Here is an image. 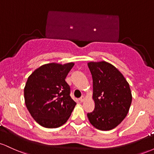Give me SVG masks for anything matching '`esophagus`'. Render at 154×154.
Instances as JSON below:
<instances>
[{"instance_id": "1", "label": "esophagus", "mask_w": 154, "mask_h": 154, "mask_svg": "<svg viewBox=\"0 0 154 154\" xmlns=\"http://www.w3.org/2000/svg\"><path fill=\"white\" fill-rule=\"evenodd\" d=\"M85 100V96H82L80 98H79V101L80 102H83Z\"/></svg>"}]
</instances>
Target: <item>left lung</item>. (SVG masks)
Wrapping results in <instances>:
<instances>
[{"label": "left lung", "mask_w": 154, "mask_h": 154, "mask_svg": "<svg viewBox=\"0 0 154 154\" xmlns=\"http://www.w3.org/2000/svg\"><path fill=\"white\" fill-rule=\"evenodd\" d=\"M93 77L94 111L88 113L90 122L98 130L107 131L117 127L130 110V85L114 65L101 61L88 63Z\"/></svg>", "instance_id": "obj_1"}]
</instances>
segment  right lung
Wrapping results in <instances>:
<instances>
[{"mask_svg":"<svg viewBox=\"0 0 154 154\" xmlns=\"http://www.w3.org/2000/svg\"><path fill=\"white\" fill-rule=\"evenodd\" d=\"M75 65L50 63L36 69L24 89L26 109L37 123L46 128L62 126L71 116L76 103L70 97L65 79Z\"/></svg>","mask_w":154,"mask_h":154,"instance_id":"add662e5","label":"right lung"}]
</instances>
